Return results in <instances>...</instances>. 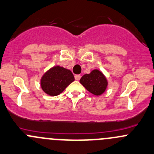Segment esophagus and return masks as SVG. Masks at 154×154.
Masks as SVG:
<instances>
[{
  "instance_id": "esophagus-1",
  "label": "esophagus",
  "mask_w": 154,
  "mask_h": 154,
  "mask_svg": "<svg viewBox=\"0 0 154 154\" xmlns=\"http://www.w3.org/2000/svg\"><path fill=\"white\" fill-rule=\"evenodd\" d=\"M75 80H80V77H81V76L80 75V74H76L75 75Z\"/></svg>"
}]
</instances>
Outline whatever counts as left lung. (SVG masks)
I'll return each mask as SVG.
<instances>
[{
    "mask_svg": "<svg viewBox=\"0 0 154 154\" xmlns=\"http://www.w3.org/2000/svg\"><path fill=\"white\" fill-rule=\"evenodd\" d=\"M80 82L89 92L95 95H101L107 86L105 77L98 70H93L90 74L83 75Z\"/></svg>",
    "mask_w": 154,
    "mask_h": 154,
    "instance_id": "1",
    "label": "left lung"
}]
</instances>
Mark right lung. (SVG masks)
I'll list each match as a JSON object with an SVG mask.
<instances>
[{"label": "right lung", "mask_w": 154, "mask_h": 154, "mask_svg": "<svg viewBox=\"0 0 154 154\" xmlns=\"http://www.w3.org/2000/svg\"><path fill=\"white\" fill-rule=\"evenodd\" d=\"M74 80V77L70 70L56 66L44 74L41 79V84L46 93L56 96L63 92Z\"/></svg>", "instance_id": "add662e5"}]
</instances>
